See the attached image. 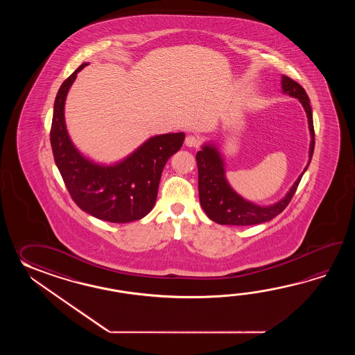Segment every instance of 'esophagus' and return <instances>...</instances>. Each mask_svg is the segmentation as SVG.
I'll return each instance as SVG.
<instances>
[{
	"label": "esophagus",
	"instance_id": "1",
	"mask_svg": "<svg viewBox=\"0 0 355 355\" xmlns=\"http://www.w3.org/2000/svg\"><path fill=\"white\" fill-rule=\"evenodd\" d=\"M185 144L188 147H193V148H198L200 146V139L196 136H188L185 138Z\"/></svg>",
	"mask_w": 355,
	"mask_h": 355
}]
</instances>
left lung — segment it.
<instances>
[{"mask_svg": "<svg viewBox=\"0 0 355 355\" xmlns=\"http://www.w3.org/2000/svg\"><path fill=\"white\" fill-rule=\"evenodd\" d=\"M282 89L289 96L298 98L306 110L309 118V128L311 133L309 144V161L304 167L293 187L288 191L278 203L260 207L257 204L250 203L239 196L234 189L230 187L225 176L223 159L219 155L218 150L213 144H204L202 151L196 153V165H198V189L199 199L207 216L219 225L230 226H251L264 223L277 217L279 213L286 209L291 199L295 196V190L301 181L302 176L307 170L313 150H315V129L312 119V109L309 105V98L301 85L295 83L288 76H282Z\"/></svg>", "mask_w": 355, "mask_h": 355, "instance_id": "8db88e82", "label": "left lung"}]
</instances>
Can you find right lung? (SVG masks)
Returning <instances> with one entry per match:
<instances>
[{"label":"right lung","instance_id":"1","mask_svg":"<svg viewBox=\"0 0 355 355\" xmlns=\"http://www.w3.org/2000/svg\"><path fill=\"white\" fill-rule=\"evenodd\" d=\"M83 63L60 85L54 101L51 144L54 161L71 198L83 211L113 223L144 218L156 203L164 166L179 151L184 133L152 137L127 159L113 166H101L83 157L68 136L64 101Z\"/></svg>","mask_w":355,"mask_h":355}]
</instances>
